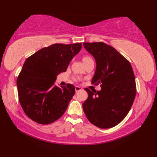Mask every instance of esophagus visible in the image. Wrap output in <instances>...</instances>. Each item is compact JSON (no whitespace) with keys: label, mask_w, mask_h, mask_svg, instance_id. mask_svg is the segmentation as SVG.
Returning <instances> with one entry per match:
<instances>
[{"label":"esophagus","mask_w":157,"mask_h":157,"mask_svg":"<svg viewBox=\"0 0 157 157\" xmlns=\"http://www.w3.org/2000/svg\"><path fill=\"white\" fill-rule=\"evenodd\" d=\"M82 87H79V86H76L75 87V91L76 92H78V91H80V90H82Z\"/></svg>","instance_id":"34e87169"}]
</instances>
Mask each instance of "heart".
Listing matches in <instances>:
<instances>
[{"mask_svg":"<svg viewBox=\"0 0 157 157\" xmlns=\"http://www.w3.org/2000/svg\"><path fill=\"white\" fill-rule=\"evenodd\" d=\"M92 59V58H91V57H90V56H84V57H83L82 60H83V62H85V61H86V60H88V59Z\"/></svg>","mask_w":157,"mask_h":157,"instance_id":"b5f03b06","label":"heart"}]
</instances>
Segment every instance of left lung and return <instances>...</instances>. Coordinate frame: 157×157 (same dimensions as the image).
<instances>
[{"instance_id":"1","label":"left lung","mask_w":157,"mask_h":157,"mask_svg":"<svg viewBox=\"0 0 157 157\" xmlns=\"http://www.w3.org/2000/svg\"><path fill=\"white\" fill-rule=\"evenodd\" d=\"M94 56L97 67L92 84L101 90L85 88L88 98L82 104L87 120L96 127L107 129L117 125L131 109L136 96L135 77L132 65L115 48L102 42L83 43Z\"/></svg>"}]
</instances>
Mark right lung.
<instances>
[{
  "label": "right lung",
  "instance_id": "obj_1",
  "mask_svg": "<svg viewBox=\"0 0 157 157\" xmlns=\"http://www.w3.org/2000/svg\"><path fill=\"white\" fill-rule=\"evenodd\" d=\"M81 43H56L28 57L17 78L20 104L30 119L49 124L63 115L75 93L72 84L57 87V75L65 72Z\"/></svg>",
  "mask_w": 157,
  "mask_h": 157
}]
</instances>
